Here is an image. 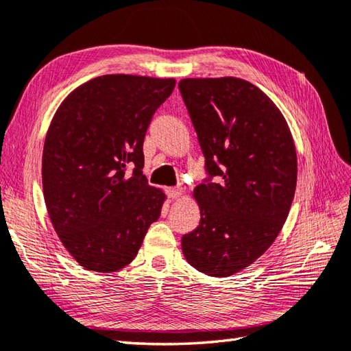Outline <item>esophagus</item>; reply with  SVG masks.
<instances>
[{"label": "esophagus", "instance_id": "1", "mask_svg": "<svg viewBox=\"0 0 351 351\" xmlns=\"http://www.w3.org/2000/svg\"><path fill=\"white\" fill-rule=\"evenodd\" d=\"M166 193L170 199H178L181 197L184 193V189L182 187H167L166 189Z\"/></svg>", "mask_w": 351, "mask_h": 351}]
</instances>
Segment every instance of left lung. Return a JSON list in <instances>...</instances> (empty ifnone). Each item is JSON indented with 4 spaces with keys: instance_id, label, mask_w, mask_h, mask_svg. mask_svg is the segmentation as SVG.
Masks as SVG:
<instances>
[{
    "instance_id": "obj_1",
    "label": "left lung",
    "mask_w": 351,
    "mask_h": 351,
    "mask_svg": "<svg viewBox=\"0 0 351 351\" xmlns=\"http://www.w3.org/2000/svg\"><path fill=\"white\" fill-rule=\"evenodd\" d=\"M178 86L215 178L193 191L201 222L182 237V254L205 276H234L263 256L289 215L297 187L291 129L248 80L189 77Z\"/></svg>"
}]
</instances>
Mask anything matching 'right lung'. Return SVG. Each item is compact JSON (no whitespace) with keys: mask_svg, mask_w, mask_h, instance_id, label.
<instances>
[{"mask_svg":"<svg viewBox=\"0 0 351 351\" xmlns=\"http://www.w3.org/2000/svg\"><path fill=\"white\" fill-rule=\"evenodd\" d=\"M176 80L105 74L66 95L47 130L43 189L54 231L85 269L115 272L138 254L166 195L150 187L143 141ZM129 163L136 169L126 177Z\"/></svg>","mask_w":351,"mask_h":351,"instance_id":"1","label":"right lung"}]
</instances>
